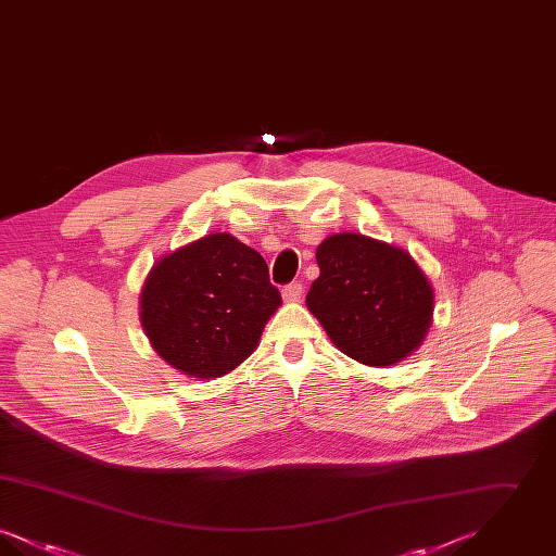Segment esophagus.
Wrapping results in <instances>:
<instances>
[{"label": "esophagus", "instance_id": "esophagus-1", "mask_svg": "<svg viewBox=\"0 0 556 556\" xmlns=\"http://www.w3.org/2000/svg\"><path fill=\"white\" fill-rule=\"evenodd\" d=\"M302 283L300 281H291L288 286H283V290H281V295H283V300L286 302H298L300 298H302Z\"/></svg>", "mask_w": 556, "mask_h": 556}]
</instances>
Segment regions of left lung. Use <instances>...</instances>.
<instances>
[{"label": "left lung", "mask_w": 556, "mask_h": 556, "mask_svg": "<svg viewBox=\"0 0 556 556\" xmlns=\"http://www.w3.org/2000/svg\"><path fill=\"white\" fill-rule=\"evenodd\" d=\"M317 263L320 275L306 306L344 354L369 367H388L424 342L433 291L406 252L340 233L318 245Z\"/></svg>", "instance_id": "left-lung-1"}]
</instances>
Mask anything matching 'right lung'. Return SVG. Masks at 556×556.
Listing matches in <instances>:
<instances>
[{"label":"right lung","mask_w":556,"mask_h":556,"mask_svg":"<svg viewBox=\"0 0 556 556\" xmlns=\"http://www.w3.org/2000/svg\"><path fill=\"white\" fill-rule=\"evenodd\" d=\"M279 304L265 258L229 233H212L152 268L141 323L168 365L212 379L254 352Z\"/></svg>","instance_id":"1"}]
</instances>
